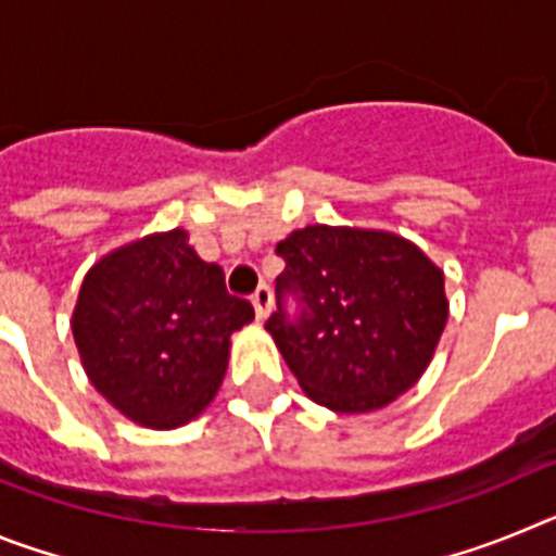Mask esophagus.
<instances>
[{
	"label": "esophagus",
	"instance_id": "obj_1",
	"mask_svg": "<svg viewBox=\"0 0 556 556\" xmlns=\"http://www.w3.org/2000/svg\"><path fill=\"white\" fill-rule=\"evenodd\" d=\"M250 301H253V308H255V320H258V323L267 320L269 308H273V292H269V287L255 289Z\"/></svg>",
	"mask_w": 556,
	"mask_h": 556
}]
</instances>
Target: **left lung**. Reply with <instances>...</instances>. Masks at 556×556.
<instances>
[{
  "label": "left lung",
  "mask_w": 556,
  "mask_h": 556,
  "mask_svg": "<svg viewBox=\"0 0 556 556\" xmlns=\"http://www.w3.org/2000/svg\"><path fill=\"white\" fill-rule=\"evenodd\" d=\"M275 345L314 404L342 415L384 409L420 381L448 323L445 275L390 230L306 225L278 242ZM294 293L289 321L280 298Z\"/></svg>",
  "instance_id": "left-lung-1"
}]
</instances>
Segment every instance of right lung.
I'll return each instance as SVG.
<instances>
[{
  "label": "right lung",
  "instance_id": "right-lung-1",
  "mask_svg": "<svg viewBox=\"0 0 556 556\" xmlns=\"http://www.w3.org/2000/svg\"><path fill=\"white\" fill-rule=\"evenodd\" d=\"M253 306L225 289L184 228L141 236L83 278L72 333L83 370L113 409L147 429H178L214 401L230 333Z\"/></svg>",
  "mask_w": 556,
  "mask_h": 556
}]
</instances>
